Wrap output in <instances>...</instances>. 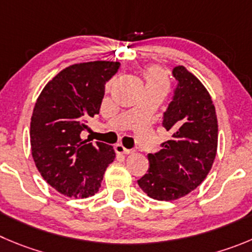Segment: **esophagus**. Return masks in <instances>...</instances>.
Segmentation results:
<instances>
[{
    "mask_svg": "<svg viewBox=\"0 0 252 252\" xmlns=\"http://www.w3.org/2000/svg\"><path fill=\"white\" fill-rule=\"evenodd\" d=\"M114 150H115V153H117V154H126V155H128V154H130V153H131V150L126 149V148H124L122 144H117V145H115Z\"/></svg>",
    "mask_w": 252,
    "mask_h": 252,
    "instance_id": "34e87169",
    "label": "esophagus"
}]
</instances>
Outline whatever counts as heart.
Segmentation results:
<instances>
[{"instance_id": "obj_1", "label": "heart", "mask_w": 252, "mask_h": 252, "mask_svg": "<svg viewBox=\"0 0 252 252\" xmlns=\"http://www.w3.org/2000/svg\"><path fill=\"white\" fill-rule=\"evenodd\" d=\"M148 84H164L166 86V77L160 68H150L147 73Z\"/></svg>"}]
</instances>
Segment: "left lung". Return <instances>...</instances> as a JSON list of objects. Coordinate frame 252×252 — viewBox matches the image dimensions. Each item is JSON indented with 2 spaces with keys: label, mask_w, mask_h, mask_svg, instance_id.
Masks as SVG:
<instances>
[{
  "label": "left lung",
  "mask_w": 252,
  "mask_h": 252,
  "mask_svg": "<svg viewBox=\"0 0 252 252\" xmlns=\"http://www.w3.org/2000/svg\"><path fill=\"white\" fill-rule=\"evenodd\" d=\"M173 76L178 86L163 118L171 138L158 153L148 154L149 171L138 180L148 196L160 201L176 200L196 189L218 150V118L208 89L184 65L174 68Z\"/></svg>",
  "instance_id": "1"
}]
</instances>
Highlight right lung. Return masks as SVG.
Wrapping results in <instances>:
<instances>
[{
  "label": "right lung",
  "mask_w": 252,
  "mask_h": 252,
  "mask_svg": "<svg viewBox=\"0 0 252 252\" xmlns=\"http://www.w3.org/2000/svg\"><path fill=\"white\" fill-rule=\"evenodd\" d=\"M119 62L76 63L61 70L42 89L31 118L32 158L44 180L58 192L84 199L99 190L113 147L82 138L88 119L99 114L104 84Z\"/></svg>",
  "instance_id": "right-lung-1"
}]
</instances>
